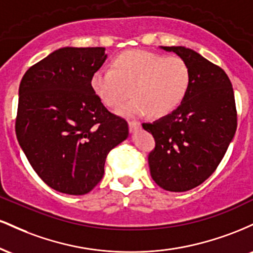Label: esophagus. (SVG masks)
<instances>
[{
  "mask_svg": "<svg viewBox=\"0 0 253 253\" xmlns=\"http://www.w3.org/2000/svg\"><path fill=\"white\" fill-rule=\"evenodd\" d=\"M128 127H129V132L130 133H134L136 129L140 128V124L136 123V121H129Z\"/></svg>",
  "mask_w": 253,
  "mask_h": 253,
  "instance_id": "esophagus-1",
  "label": "esophagus"
}]
</instances>
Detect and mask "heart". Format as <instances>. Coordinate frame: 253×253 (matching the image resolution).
<instances>
[{
  "instance_id": "1",
  "label": "heart",
  "mask_w": 253,
  "mask_h": 253,
  "mask_svg": "<svg viewBox=\"0 0 253 253\" xmlns=\"http://www.w3.org/2000/svg\"><path fill=\"white\" fill-rule=\"evenodd\" d=\"M191 72L181 57L134 50L114 58L112 69H97L90 78L92 91L104 106L126 117L161 118L181 106L189 91Z\"/></svg>"
}]
</instances>
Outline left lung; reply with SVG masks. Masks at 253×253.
I'll use <instances>...</instances> for the list:
<instances>
[{"label":"left lung","instance_id":"1","mask_svg":"<svg viewBox=\"0 0 253 253\" xmlns=\"http://www.w3.org/2000/svg\"><path fill=\"white\" fill-rule=\"evenodd\" d=\"M188 63L189 91L178 108L143 128L153 135L149 155L153 181L168 191H187L215 171L236 134L233 88L226 72L184 46H161Z\"/></svg>","mask_w":253,"mask_h":253}]
</instances>
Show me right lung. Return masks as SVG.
<instances>
[{
    "mask_svg": "<svg viewBox=\"0 0 253 253\" xmlns=\"http://www.w3.org/2000/svg\"><path fill=\"white\" fill-rule=\"evenodd\" d=\"M106 59L104 47H63L20 83L17 141L38 176L59 193L94 189L109 151L128 136L126 120L108 112L90 85Z\"/></svg>",
    "mask_w": 253,
    "mask_h": 253,
    "instance_id": "right-lung-1",
    "label": "right lung"
}]
</instances>
